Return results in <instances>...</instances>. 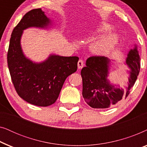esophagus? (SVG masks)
<instances>
[{"mask_svg": "<svg viewBox=\"0 0 147 147\" xmlns=\"http://www.w3.org/2000/svg\"><path fill=\"white\" fill-rule=\"evenodd\" d=\"M84 63L83 60L80 59L79 61H78V69H82V68L84 67Z\"/></svg>", "mask_w": 147, "mask_h": 147, "instance_id": "1", "label": "esophagus"}]
</instances>
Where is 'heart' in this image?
Masks as SVG:
<instances>
[{
  "instance_id": "1",
  "label": "heart",
  "mask_w": 147,
  "mask_h": 147,
  "mask_svg": "<svg viewBox=\"0 0 147 147\" xmlns=\"http://www.w3.org/2000/svg\"><path fill=\"white\" fill-rule=\"evenodd\" d=\"M110 29V25L104 24L100 27L99 31L103 32ZM118 39V34L112 32L103 36L97 41H94L90 45V50L92 53L96 54H102L109 51L114 47Z\"/></svg>"
}]
</instances>
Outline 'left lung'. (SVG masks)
<instances>
[{
  "label": "left lung",
  "mask_w": 147,
  "mask_h": 147,
  "mask_svg": "<svg viewBox=\"0 0 147 147\" xmlns=\"http://www.w3.org/2000/svg\"><path fill=\"white\" fill-rule=\"evenodd\" d=\"M140 58L135 46L128 54L126 63L130 69L128 86L125 90L115 88L108 80L110 60L104 56H92L82 68V96L88 105L94 108H107L126 98L135 83L140 67Z\"/></svg>",
  "instance_id": "1"
}]
</instances>
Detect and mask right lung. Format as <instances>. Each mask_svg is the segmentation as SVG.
I'll list each match as a JSON object with an SVG mask.
<instances>
[{
  "label": "right lung",
  "mask_w": 147,
  "mask_h": 147,
  "mask_svg": "<svg viewBox=\"0 0 147 147\" xmlns=\"http://www.w3.org/2000/svg\"><path fill=\"white\" fill-rule=\"evenodd\" d=\"M50 20L41 9L25 14L14 28L10 39L7 63L12 82L21 98L33 105L54 104L66 78L77 71L79 57L51 55L41 63H33L24 55L21 46L23 30L47 27Z\"/></svg>",
  "instance_id": "obj_1"
}]
</instances>
